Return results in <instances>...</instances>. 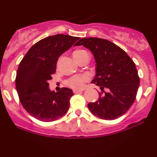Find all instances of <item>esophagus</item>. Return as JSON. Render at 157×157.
<instances>
[{"label":"esophagus","mask_w":157,"mask_h":157,"mask_svg":"<svg viewBox=\"0 0 157 157\" xmlns=\"http://www.w3.org/2000/svg\"><path fill=\"white\" fill-rule=\"evenodd\" d=\"M74 93L75 94H78V93H81L82 91V90H78V89H74Z\"/></svg>","instance_id":"34e87169"}]
</instances>
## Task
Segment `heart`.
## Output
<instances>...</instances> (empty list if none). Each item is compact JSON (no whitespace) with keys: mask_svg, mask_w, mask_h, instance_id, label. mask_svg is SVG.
I'll return each instance as SVG.
<instances>
[{"mask_svg":"<svg viewBox=\"0 0 157 157\" xmlns=\"http://www.w3.org/2000/svg\"><path fill=\"white\" fill-rule=\"evenodd\" d=\"M86 52L84 50H77L73 53L74 57H78L82 53ZM89 80V76L87 75H83L82 76H75L70 78L68 81V83L74 89H80L84 87V82Z\"/></svg>","mask_w":157,"mask_h":157,"instance_id":"b5f03b06","label":"heart"}]
</instances>
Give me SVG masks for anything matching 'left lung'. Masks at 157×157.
I'll list each match as a JSON object with an SVG mask.
<instances>
[{"instance_id":"8db88e82","label":"left lung","mask_w":157,"mask_h":157,"mask_svg":"<svg viewBox=\"0 0 157 157\" xmlns=\"http://www.w3.org/2000/svg\"><path fill=\"white\" fill-rule=\"evenodd\" d=\"M75 46L89 49L96 63L91 83L100 86L102 92L97 101L88 104L90 111L105 120L121 117L134 103L140 85L134 61L121 48L105 39L82 38Z\"/></svg>"}]
</instances>
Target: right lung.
<instances>
[{
	"label": "right lung",
	"mask_w": 157,
	"mask_h": 157,
	"mask_svg": "<svg viewBox=\"0 0 157 157\" xmlns=\"http://www.w3.org/2000/svg\"><path fill=\"white\" fill-rule=\"evenodd\" d=\"M79 39L59 34L40 40L19 65L15 85L20 101L27 112L40 121L58 120L69 109L72 90L62 88L58 92L51 91L48 81L55 73L59 57Z\"/></svg>",
	"instance_id": "right-lung-1"
}]
</instances>
